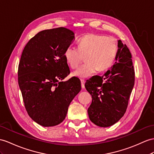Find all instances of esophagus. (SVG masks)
I'll return each instance as SVG.
<instances>
[{"mask_svg": "<svg viewBox=\"0 0 154 154\" xmlns=\"http://www.w3.org/2000/svg\"><path fill=\"white\" fill-rule=\"evenodd\" d=\"M80 81H81V84H82V88L84 89L85 88V80L81 79Z\"/></svg>", "mask_w": 154, "mask_h": 154, "instance_id": "esophagus-1", "label": "esophagus"}]
</instances>
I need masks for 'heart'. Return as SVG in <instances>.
I'll return each instance as SVG.
<instances>
[{
	"label": "heart",
	"mask_w": 154,
	"mask_h": 154,
	"mask_svg": "<svg viewBox=\"0 0 154 154\" xmlns=\"http://www.w3.org/2000/svg\"><path fill=\"white\" fill-rule=\"evenodd\" d=\"M78 48L69 46L65 58L72 69H78L85 59L86 63L74 73L75 76L87 78L97 70L109 69L117 54L118 46L114 38L97 34H88L78 40Z\"/></svg>",
	"instance_id": "b5f03b06"
}]
</instances>
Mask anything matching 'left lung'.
<instances>
[{"label": "left lung", "mask_w": 154, "mask_h": 154, "mask_svg": "<svg viewBox=\"0 0 154 154\" xmlns=\"http://www.w3.org/2000/svg\"><path fill=\"white\" fill-rule=\"evenodd\" d=\"M132 56L126 44L118 41L116 63L102 76H93L85 87L92 97L88 112L94 124L110 127L125 113L134 84Z\"/></svg>", "instance_id": "8db88e82"}]
</instances>
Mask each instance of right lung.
Wrapping results in <instances>:
<instances>
[{
  "label": "right lung",
  "instance_id": "add662e5",
  "mask_svg": "<svg viewBox=\"0 0 154 154\" xmlns=\"http://www.w3.org/2000/svg\"><path fill=\"white\" fill-rule=\"evenodd\" d=\"M74 34L65 27L44 30L30 39L18 66V84L25 109L32 120L44 127L59 125L71 101L81 90L77 77L70 74L65 58Z\"/></svg>",
  "mask_w": 154,
  "mask_h": 154
}]
</instances>
